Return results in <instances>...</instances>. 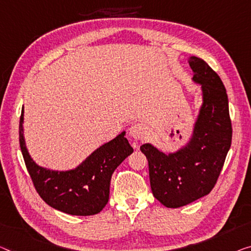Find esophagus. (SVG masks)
<instances>
[{"mask_svg":"<svg viewBox=\"0 0 251 251\" xmlns=\"http://www.w3.org/2000/svg\"><path fill=\"white\" fill-rule=\"evenodd\" d=\"M129 136L136 141L141 140L146 136V128L140 123H134V125L130 126Z\"/></svg>","mask_w":251,"mask_h":251,"instance_id":"esophagus-1","label":"esophagus"}]
</instances>
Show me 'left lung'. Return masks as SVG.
I'll return each mask as SVG.
<instances>
[{
  "label": "left lung",
  "mask_w": 251,
  "mask_h": 251,
  "mask_svg": "<svg viewBox=\"0 0 251 251\" xmlns=\"http://www.w3.org/2000/svg\"><path fill=\"white\" fill-rule=\"evenodd\" d=\"M193 80L201 84L203 103L192 137L184 147L165 153L150 144L140 147L148 159L152 194L166 207H180L209 194L228 153L232 126L226 87L203 59L192 56Z\"/></svg>",
  "instance_id": "1"
}]
</instances>
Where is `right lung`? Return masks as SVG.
<instances>
[{
    "instance_id": "1",
    "label": "right lung",
    "mask_w": 251,
    "mask_h": 251,
    "mask_svg": "<svg viewBox=\"0 0 251 251\" xmlns=\"http://www.w3.org/2000/svg\"><path fill=\"white\" fill-rule=\"evenodd\" d=\"M23 113L19 126V141L23 159L40 198L53 209L72 215L98 214L109 201L110 182L115 168L133 152L123 131L102 145L75 169L51 171L34 163L23 136Z\"/></svg>"
}]
</instances>
